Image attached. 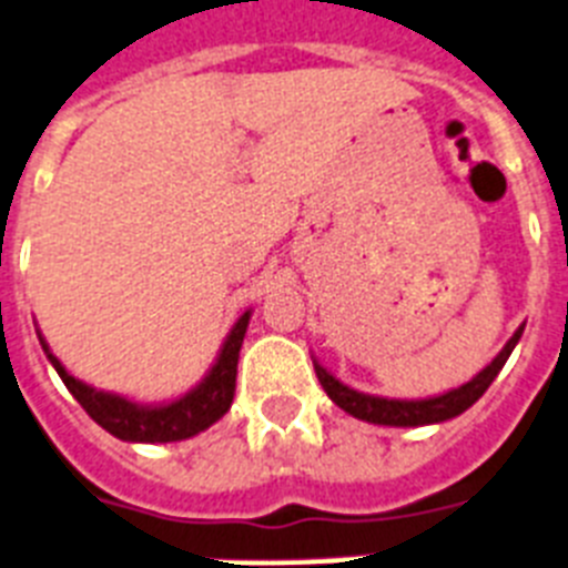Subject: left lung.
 Here are the masks:
<instances>
[{"instance_id":"1","label":"left lung","mask_w":568,"mask_h":568,"mask_svg":"<svg viewBox=\"0 0 568 568\" xmlns=\"http://www.w3.org/2000/svg\"><path fill=\"white\" fill-rule=\"evenodd\" d=\"M523 328L511 335V341L505 343L499 355L485 366L483 373H476L468 384H462L456 389H447L442 395H430V398H384V395H369V393H357V389L346 387L341 378L328 373L326 366L314 357V373L321 378L323 389L343 413L361 418V422L369 424H387V427H422V424H442L447 418L462 416L465 409L474 407L479 398H483L485 389L490 387V381L497 378L499 369L505 366L508 355L514 352L517 341L523 337Z\"/></svg>"}]
</instances>
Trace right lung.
<instances>
[{
	"mask_svg": "<svg viewBox=\"0 0 568 568\" xmlns=\"http://www.w3.org/2000/svg\"><path fill=\"white\" fill-rule=\"evenodd\" d=\"M247 321H251V308L242 314L240 321L233 323L225 343H222V349H219L216 361L207 369V375L190 393L179 395L175 402L166 404H138L118 393H103V389L89 387L85 381L74 378L57 361V355L49 349V343H45L42 335L40 343L45 355H49L51 366L57 369V375L69 387V393L78 398L80 407L103 430H109L114 438H121V442H146V445H155V442H181V438H190L195 433L207 430L211 424H216L231 409L233 393H236V364H240V349L242 341H245Z\"/></svg>",
	"mask_w": 568,
	"mask_h": 568,
	"instance_id": "obj_1",
	"label": "right lung"
}]
</instances>
